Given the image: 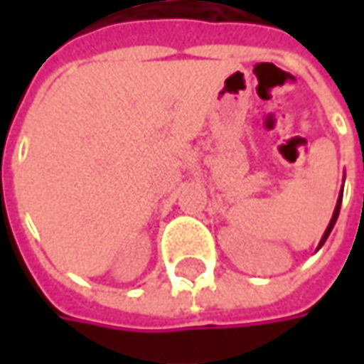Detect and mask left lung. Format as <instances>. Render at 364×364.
I'll list each match as a JSON object with an SVG mask.
<instances>
[{
  "label": "left lung",
  "mask_w": 364,
  "mask_h": 364,
  "mask_svg": "<svg viewBox=\"0 0 364 364\" xmlns=\"http://www.w3.org/2000/svg\"><path fill=\"white\" fill-rule=\"evenodd\" d=\"M341 200H343V192H341V198H338V203H336V208H334V215H332V218H330L328 229H326V231H324V235H322V241H320V245H324V241L328 239L330 231H332V227H334V223H336V218H338V213H341Z\"/></svg>",
  "instance_id": "8db88e82"
}]
</instances>
